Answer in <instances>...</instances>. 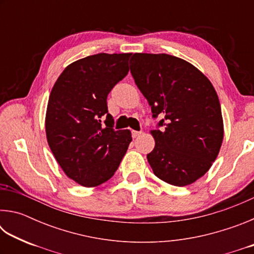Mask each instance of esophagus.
I'll return each mask as SVG.
<instances>
[{"instance_id": "1", "label": "esophagus", "mask_w": 254, "mask_h": 254, "mask_svg": "<svg viewBox=\"0 0 254 254\" xmlns=\"http://www.w3.org/2000/svg\"><path fill=\"white\" fill-rule=\"evenodd\" d=\"M141 133H142V131H134V130H133L132 131V136L133 137H137V136L141 134Z\"/></svg>"}]
</instances>
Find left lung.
I'll use <instances>...</instances> for the list:
<instances>
[{"label":"left lung","mask_w":254,"mask_h":254,"mask_svg":"<svg viewBox=\"0 0 254 254\" xmlns=\"http://www.w3.org/2000/svg\"><path fill=\"white\" fill-rule=\"evenodd\" d=\"M131 74L151 106L163 117L151 130L148 153L153 174L174 186H187L207 173L224 136L221 104L214 86L199 69L167 54H134Z\"/></svg>","instance_id":"obj_1"}]
</instances>
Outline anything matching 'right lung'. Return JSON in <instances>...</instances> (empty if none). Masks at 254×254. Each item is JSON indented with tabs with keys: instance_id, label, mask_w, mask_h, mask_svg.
<instances>
[{
	"instance_id": "obj_1",
	"label": "right lung",
	"mask_w": 254,
	"mask_h": 254,
	"mask_svg": "<svg viewBox=\"0 0 254 254\" xmlns=\"http://www.w3.org/2000/svg\"><path fill=\"white\" fill-rule=\"evenodd\" d=\"M131 55L102 53L76 60L51 89L47 141L67 177L84 187L107 182L132 141L130 130H114L106 103L111 89L127 75Z\"/></svg>"
}]
</instances>
